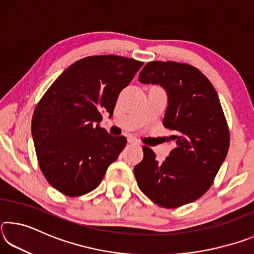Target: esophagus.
Listing matches in <instances>:
<instances>
[{"label":"esophagus","mask_w":254,"mask_h":254,"mask_svg":"<svg viewBox=\"0 0 254 254\" xmlns=\"http://www.w3.org/2000/svg\"><path fill=\"white\" fill-rule=\"evenodd\" d=\"M127 142L130 143V144H136V145H139V144H140L139 141L135 140V139H133V137H128V139H127Z\"/></svg>","instance_id":"esophagus-1"}]
</instances>
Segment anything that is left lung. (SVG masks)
<instances>
[{"instance_id":"8db88e82","label":"left lung","mask_w":254,"mask_h":254,"mask_svg":"<svg viewBox=\"0 0 254 254\" xmlns=\"http://www.w3.org/2000/svg\"><path fill=\"white\" fill-rule=\"evenodd\" d=\"M142 84H159L168 93L163 126L176 147L163 162L143 145L134 167L137 186L153 203L176 208L203 196L214 183L230 147V130L220 98L203 72L188 64L150 62Z\"/></svg>"}]
</instances>
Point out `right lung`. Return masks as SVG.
<instances>
[{
	"label": "right lung",
	"mask_w": 254,
	"mask_h": 254,
	"mask_svg": "<svg viewBox=\"0 0 254 254\" xmlns=\"http://www.w3.org/2000/svg\"><path fill=\"white\" fill-rule=\"evenodd\" d=\"M143 63L122 56H89L56 79L34 109L31 132L40 170L62 194L95 189L127 144L102 128V112L113 114L124 87Z\"/></svg>",
	"instance_id": "right-lung-1"
}]
</instances>
